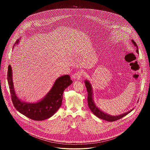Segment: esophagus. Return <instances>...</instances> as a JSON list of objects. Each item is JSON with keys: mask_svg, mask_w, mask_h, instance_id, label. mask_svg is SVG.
I'll use <instances>...</instances> for the list:
<instances>
[{"mask_svg": "<svg viewBox=\"0 0 150 150\" xmlns=\"http://www.w3.org/2000/svg\"><path fill=\"white\" fill-rule=\"evenodd\" d=\"M83 72L81 71H78V72H76L74 75V78L75 79H76V80H80L81 78H82V76H83Z\"/></svg>", "mask_w": 150, "mask_h": 150, "instance_id": "obj_1", "label": "esophagus"}]
</instances>
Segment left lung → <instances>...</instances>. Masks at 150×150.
I'll use <instances>...</instances> for the list:
<instances>
[{
  "mask_svg": "<svg viewBox=\"0 0 150 150\" xmlns=\"http://www.w3.org/2000/svg\"><path fill=\"white\" fill-rule=\"evenodd\" d=\"M132 42L133 44L134 45V46H136V48H137L136 52H137V53H138L139 51H138V46H137V44L133 40H132ZM85 84H86V89H87V92H88V107L90 108V110H91V111L93 112V114L95 115L96 116L98 117L100 119L106 120V121H111V122L116 121V120H117L119 119H120L124 116L128 114L129 113H130L133 110V108L130 111H128L127 112H125L122 114L118 115V116H111L110 115L104 113L103 111L100 110V109L96 106V105L94 103V100H93V91H92V88L91 84L89 82L88 80H86Z\"/></svg>",
  "mask_w": 150,
  "mask_h": 150,
  "instance_id": "left-lung-1",
  "label": "left lung"
}]
</instances>
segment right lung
Wrapping results in <instances>:
<instances>
[{
	"label": "right lung",
	"mask_w": 150,
	"mask_h": 150,
	"mask_svg": "<svg viewBox=\"0 0 150 150\" xmlns=\"http://www.w3.org/2000/svg\"><path fill=\"white\" fill-rule=\"evenodd\" d=\"M19 40L20 39H18L14 45L18 43ZM12 71L11 66L9 65L8 83L14 107L22 114L35 121L48 119L57 112L61 106L64 89L72 83L69 75L62 76L56 80L50 91L43 100L36 103H26L20 100L15 93Z\"/></svg>",
	"instance_id": "obj_1"
}]
</instances>
